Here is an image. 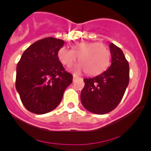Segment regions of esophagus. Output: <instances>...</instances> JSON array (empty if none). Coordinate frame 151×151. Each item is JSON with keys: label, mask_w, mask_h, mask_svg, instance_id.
<instances>
[{"label": "esophagus", "mask_w": 151, "mask_h": 151, "mask_svg": "<svg viewBox=\"0 0 151 151\" xmlns=\"http://www.w3.org/2000/svg\"><path fill=\"white\" fill-rule=\"evenodd\" d=\"M77 78H78V76H77L76 75H73V81L76 80Z\"/></svg>", "instance_id": "obj_1"}]
</instances>
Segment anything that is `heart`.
I'll return each instance as SVG.
<instances>
[{"instance_id":"b5f03b06","label":"heart","mask_w":151,"mask_h":151,"mask_svg":"<svg viewBox=\"0 0 151 151\" xmlns=\"http://www.w3.org/2000/svg\"><path fill=\"white\" fill-rule=\"evenodd\" d=\"M58 58L63 65L72 66L78 57L79 64L73 67L75 72L84 69L89 76H96L104 72L110 63V53L103 44L82 42L75 44L72 50L63 47L58 51Z\"/></svg>"}]
</instances>
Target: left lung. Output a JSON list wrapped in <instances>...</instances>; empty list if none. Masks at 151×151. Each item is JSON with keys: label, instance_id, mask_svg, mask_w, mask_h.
<instances>
[{"label": "left lung", "instance_id": "8db88e82", "mask_svg": "<svg viewBox=\"0 0 151 151\" xmlns=\"http://www.w3.org/2000/svg\"><path fill=\"white\" fill-rule=\"evenodd\" d=\"M111 65L94 78H85L81 92L84 107L95 114L110 113L120 103L129 82V66L123 52L111 43Z\"/></svg>", "mask_w": 151, "mask_h": 151}]
</instances>
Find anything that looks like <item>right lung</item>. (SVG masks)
I'll list each match as a JSON object with an SVG mask.
<instances>
[{
  "label": "right lung",
  "instance_id": "right-lung-1",
  "mask_svg": "<svg viewBox=\"0 0 151 151\" xmlns=\"http://www.w3.org/2000/svg\"><path fill=\"white\" fill-rule=\"evenodd\" d=\"M61 39L45 38L26 49L17 63L16 88L29 111L45 114L60 104L64 91L73 82L59 61Z\"/></svg>",
  "mask_w": 151,
  "mask_h": 151
}]
</instances>
